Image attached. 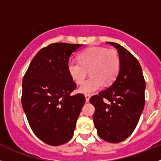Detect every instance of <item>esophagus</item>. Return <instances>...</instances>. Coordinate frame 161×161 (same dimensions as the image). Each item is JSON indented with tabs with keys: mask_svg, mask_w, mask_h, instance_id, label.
Here are the masks:
<instances>
[{
	"mask_svg": "<svg viewBox=\"0 0 161 161\" xmlns=\"http://www.w3.org/2000/svg\"><path fill=\"white\" fill-rule=\"evenodd\" d=\"M85 97H86V103H88V102L90 101V98H91V96H90L89 94H86Z\"/></svg>",
	"mask_w": 161,
	"mask_h": 161,
	"instance_id": "34e87169",
	"label": "esophagus"
}]
</instances>
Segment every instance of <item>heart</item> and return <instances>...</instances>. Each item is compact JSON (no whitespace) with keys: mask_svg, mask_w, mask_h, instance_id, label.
Masks as SVG:
<instances>
[{"mask_svg":"<svg viewBox=\"0 0 161 161\" xmlns=\"http://www.w3.org/2000/svg\"><path fill=\"white\" fill-rule=\"evenodd\" d=\"M121 68V60L114 49L93 47L79 55V61L70 60L67 70L70 78L76 83H81L90 70L91 78L82 82L79 92L93 94L104 86L112 83L118 77Z\"/></svg>","mask_w":161,"mask_h":161,"instance_id":"obj_1","label":"heart"}]
</instances>
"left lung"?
I'll return each instance as SVG.
<instances>
[{"label":"left lung","mask_w":161,"mask_h":161,"mask_svg":"<svg viewBox=\"0 0 161 161\" xmlns=\"http://www.w3.org/2000/svg\"><path fill=\"white\" fill-rule=\"evenodd\" d=\"M106 43L118 50L121 68L112 85L91 97L90 103L95 108L93 120L98 136L119 143L132 134L139 121L145 106V81L139 62L128 50L118 43Z\"/></svg>","instance_id":"obj_1"}]
</instances>
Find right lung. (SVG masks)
Wrapping results in <instances>:
<instances>
[{
	"mask_svg": "<svg viewBox=\"0 0 161 161\" xmlns=\"http://www.w3.org/2000/svg\"><path fill=\"white\" fill-rule=\"evenodd\" d=\"M82 46L55 43L43 47L23 79L24 111L33 133L47 145L57 146L70 141L85 103L83 94L70 96L76 84L67 70L70 55Z\"/></svg>",
	"mask_w": 161,
	"mask_h": 161,
	"instance_id": "add662e5",
	"label": "right lung"
}]
</instances>
